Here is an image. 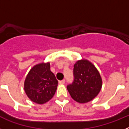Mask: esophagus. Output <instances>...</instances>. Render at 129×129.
<instances>
[{"mask_svg":"<svg viewBox=\"0 0 129 129\" xmlns=\"http://www.w3.org/2000/svg\"><path fill=\"white\" fill-rule=\"evenodd\" d=\"M59 83L60 85H63V84H64V83H65V80H64V79H62V80L61 81H59Z\"/></svg>","mask_w":129,"mask_h":129,"instance_id":"esophagus-1","label":"esophagus"}]
</instances>
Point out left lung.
I'll return each mask as SVG.
<instances>
[{"instance_id":"left-lung-1","label":"left lung","mask_w":129,"mask_h":129,"mask_svg":"<svg viewBox=\"0 0 129 129\" xmlns=\"http://www.w3.org/2000/svg\"><path fill=\"white\" fill-rule=\"evenodd\" d=\"M74 80L67 86L72 98L79 103H86L98 95L102 79L96 67L87 59L78 60L74 65Z\"/></svg>"}]
</instances>
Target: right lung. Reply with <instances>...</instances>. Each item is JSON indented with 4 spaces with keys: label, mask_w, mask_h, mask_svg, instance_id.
I'll list each match as a JSON object with an SVG mask.
<instances>
[{
    "label": "right lung",
    "mask_w": 129,
    "mask_h": 129,
    "mask_svg": "<svg viewBox=\"0 0 129 129\" xmlns=\"http://www.w3.org/2000/svg\"><path fill=\"white\" fill-rule=\"evenodd\" d=\"M58 81L50 70V62H41L31 68L26 76L24 89L28 98L37 104L51 100L56 92Z\"/></svg>",
    "instance_id": "right-lung-1"
}]
</instances>
